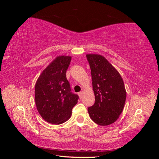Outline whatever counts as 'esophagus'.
I'll return each instance as SVG.
<instances>
[{"instance_id": "34e87169", "label": "esophagus", "mask_w": 159, "mask_h": 159, "mask_svg": "<svg viewBox=\"0 0 159 159\" xmlns=\"http://www.w3.org/2000/svg\"><path fill=\"white\" fill-rule=\"evenodd\" d=\"M78 95H79V96H80V99L82 98V97H83V91H80V92L78 93Z\"/></svg>"}]
</instances>
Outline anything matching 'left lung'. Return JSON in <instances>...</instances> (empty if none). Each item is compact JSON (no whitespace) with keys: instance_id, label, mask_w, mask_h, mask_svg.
<instances>
[{"instance_id":"1","label":"left lung","mask_w":159,"mask_h":159,"mask_svg":"<svg viewBox=\"0 0 159 159\" xmlns=\"http://www.w3.org/2000/svg\"><path fill=\"white\" fill-rule=\"evenodd\" d=\"M91 69L95 102L88 111L90 118L99 125L114 123L123 111L126 91L121 76L102 56L86 55Z\"/></svg>"}]
</instances>
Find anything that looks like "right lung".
Segmentation results:
<instances>
[{
    "mask_svg": "<svg viewBox=\"0 0 159 159\" xmlns=\"http://www.w3.org/2000/svg\"><path fill=\"white\" fill-rule=\"evenodd\" d=\"M70 56H58L42 71L35 85V102L41 117L52 124H61L70 118L79 96L71 92L66 73Z\"/></svg>",
    "mask_w": 159,
    "mask_h": 159,
    "instance_id": "obj_1",
    "label": "right lung"
}]
</instances>
